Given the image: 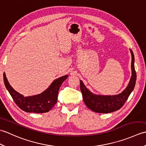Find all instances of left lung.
<instances>
[{"label": "left lung", "instance_id": "obj_1", "mask_svg": "<svg viewBox=\"0 0 146 146\" xmlns=\"http://www.w3.org/2000/svg\"><path fill=\"white\" fill-rule=\"evenodd\" d=\"M131 52L132 54V76L128 86L121 94L112 96L94 95L86 88L82 80H80V89L83 101L90 109L97 113H107L119 110L124 105L134 88L137 78L134 68V56L132 50Z\"/></svg>", "mask_w": 146, "mask_h": 146}]
</instances>
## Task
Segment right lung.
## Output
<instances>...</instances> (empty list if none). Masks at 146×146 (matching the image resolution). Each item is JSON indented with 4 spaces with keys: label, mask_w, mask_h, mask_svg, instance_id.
<instances>
[{
    "label": "right lung",
    "mask_w": 146,
    "mask_h": 146,
    "mask_svg": "<svg viewBox=\"0 0 146 146\" xmlns=\"http://www.w3.org/2000/svg\"><path fill=\"white\" fill-rule=\"evenodd\" d=\"M68 75L60 77L51 83L49 88L41 94L30 97H24L12 88L4 73V82L15 103L21 110L26 112H48L56 104L58 91L62 83L68 78Z\"/></svg>",
    "instance_id": "1"
}]
</instances>
